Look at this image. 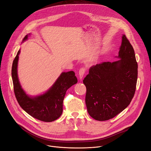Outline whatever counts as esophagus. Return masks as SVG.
I'll list each match as a JSON object with an SVG mask.
<instances>
[{
	"label": "esophagus",
	"mask_w": 151,
	"mask_h": 151,
	"mask_svg": "<svg viewBox=\"0 0 151 151\" xmlns=\"http://www.w3.org/2000/svg\"><path fill=\"white\" fill-rule=\"evenodd\" d=\"M85 70H86V69L85 68H82L80 69L79 71H78V76H79L80 79H82V78H83V77L85 74Z\"/></svg>",
	"instance_id": "esophagus-1"
}]
</instances>
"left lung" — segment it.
Wrapping results in <instances>:
<instances>
[{
	"mask_svg": "<svg viewBox=\"0 0 151 151\" xmlns=\"http://www.w3.org/2000/svg\"><path fill=\"white\" fill-rule=\"evenodd\" d=\"M119 59L92 66L83 82L87 88L85 103L90 116L99 121L116 116L130 104L138 77L134 49L122 35Z\"/></svg>",
	"mask_w": 151,
	"mask_h": 151,
	"instance_id": "obj_1",
	"label": "left lung"
}]
</instances>
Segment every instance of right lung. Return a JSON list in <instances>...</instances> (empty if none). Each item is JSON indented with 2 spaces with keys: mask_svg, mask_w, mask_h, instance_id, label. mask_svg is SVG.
<instances>
[{
  "mask_svg": "<svg viewBox=\"0 0 151 151\" xmlns=\"http://www.w3.org/2000/svg\"><path fill=\"white\" fill-rule=\"evenodd\" d=\"M31 34L26 35L23 42L28 39ZM20 50L14 59L12 68V77L16 98L24 111L43 122H53L58 119L63 112V103L66 92L71 86L77 83L74 71L62 73L56 81L43 94L31 96L21 87L18 76V63Z\"/></svg>",
  "mask_w": 151,
  "mask_h": 151,
  "instance_id": "1",
  "label": "right lung"
}]
</instances>
